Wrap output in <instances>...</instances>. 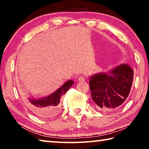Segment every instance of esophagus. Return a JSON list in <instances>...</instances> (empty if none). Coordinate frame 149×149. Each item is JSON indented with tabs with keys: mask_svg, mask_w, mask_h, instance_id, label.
<instances>
[{
	"mask_svg": "<svg viewBox=\"0 0 149 149\" xmlns=\"http://www.w3.org/2000/svg\"><path fill=\"white\" fill-rule=\"evenodd\" d=\"M85 81V78H84V77H83V76H79V77H78V81H79V82H83V81Z\"/></svg>",
	"mask_w": 149,
	"mask_h": 149,
	"instance_id": "1",
	"label": "esophagus"
}]
</instances>
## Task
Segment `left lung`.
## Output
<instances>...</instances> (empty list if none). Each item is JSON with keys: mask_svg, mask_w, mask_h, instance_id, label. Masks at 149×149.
<instances>
[{"mask_svg": "<svg viewBox=\"0 0 149 149\" xmlns=\"http://www.w3.org/2000/svg\"><path fill=\"white\" fill-rule=\"evenodd\" d=\"M133 79V70L125 64L91 75L89 86L95 108L108 112L121 107L130 94Z\"/></svg>", "mask_w": 149, "mask_h": 149, "instance_id": "8db88e82", "label": "left lung"}]
</instances>
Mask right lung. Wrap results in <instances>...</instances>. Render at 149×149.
Returning a JSON list of instances; mask_svg holds the SVG:
<instances>
[{
  "mask_svg": "<svg viewBox=\"0 0 149 149\" xmlns=\"http://www.w3.org/2000/svg\"><path fill=\"white\" fill-rule=\"evenodd\" d=\"M74 81L68 80L47 97L36 99L33 96L27 97V105L33 112L42 118H49L54 116L60 111V100L71 87Z\"/></svg>",
  "mask_w": 149,
  "mask_h": 149,
  "instance_id": "right-lung-1",
  "label": "right lung"
}]
</instances>
